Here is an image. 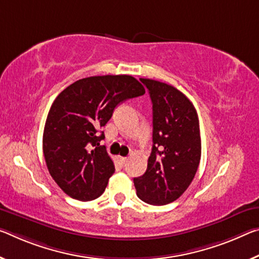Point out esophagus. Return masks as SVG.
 I'll list each match as a JSON object with an SVG mask.
<instances>
[{"instance_id": "esophagus-1", "label": "esophagus", "mask_w": 259, "mask_h": 259, "mask_svg": "<svg viewBox=\"0 0 259 259\" xmlns=\"http://www.w3.org/2000/svg\"><path fill=\"white\" fill-rule=\"evenodd\" d=\"M120 161L123 163V165H124V163L128 161V158H126V157H120Z\"/></svg>"}]
</instances>
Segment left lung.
Masks as SVG:
<instances>
[{
	"instance_id": "left-lung-1",
	"label": "left lung",
	"mask_w": 259,
	"mask_h": 259,
	"mask_svg": "<svg viewBox=\"0 0 259 259\" xmlns=\"http://www.w3.org/2000/svg\"><path fill=\"white\" fill-rule=\"evenodd\" d=\"M153 109V145L147 169L134 179L137 196L151 205L174 202L190 186L200 161L198 115L184 94L161 81L141 78Z\"/></svg>"
}]
</instances>
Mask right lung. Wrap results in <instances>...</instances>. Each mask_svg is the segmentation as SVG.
Returning a JSON list of instances; mask_svg holds the SVG:
<instances>
[{
	"label": "right lung",
	"instance_id": "obj_1",
	"mask_svg": "<svg viewBox=\"0 0 259 259\" xmlns=\"http://www.w3.org/2000/svg\"><path fill=\"white\" fill-rule=\"evenodd\" d=\"M145 89L129 75L93 76L64 89L53 102L45 124L42 150L49 174L73 199L88 202L102 195L115 171L100 145L115 107L143 96Z\"/></svg>",
	"mask_w": 259,
	"mask_h": 259
}]
</instances>
